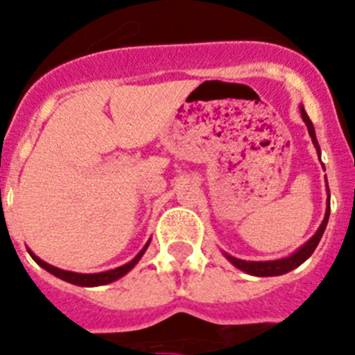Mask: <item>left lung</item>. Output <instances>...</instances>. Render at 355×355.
I'll use <instances>...</instances> for the list:
<instances>
[{
  "mask_svg": "<svg viewBox=\"0 0 355 355\" xmlns=\"http://www.w3.org/2000/svg\"><path fill=\"white\" fill-rule=\"evenodd\" d=\"M301 116H302V120H304L306 127H308V132H309V136H311L313 145H315V148H317L318 157H320V146H318L317 136H315V127H313L311 120H309V116L306 114L304 107L302 106H301ZM329 212H331V203H329V187H327V209H325V217H324V221H322L320 228L317 230V233H315V235H313V237L309 239L304 245H301V248L297 249L293 254H290V257L281 258V260H270V261H245V260H239V258H235V257H230V254H226V253H225V257L228 258V260L232 261L235 267H237V269L244 270V272L251 274V276L267 277V276H281V274L290 272V270H293L301 263H304V261L311 257L313 251L317 249L318 242H320L322 235H324V232H325V226H327Z\"/></svg>",
  "mask_w": 355,
  "mask_h": 355,
  "instance_id": "8db88e82",
  "label": "left lung"
}]
</instances>
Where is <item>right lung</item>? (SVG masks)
I'll return each instance as SVG.
<instances>
[{"label":"right lung","mask_w":355,"mask_h":355,"mask_svg":"<svg viewBox=\"0 0 355 355\" xmlns=\"http://www.w3.org/2000/svg\"><path fill=\"white\" fill-rule=\"evenodd\" d=\"M148 244H150V241L146 242L145 248H143L141 251H139V253L129 261V263L122 265V267H116V269H113V270H106V272H97V274H79V272H70V270H62V269H58V267H53V265H49V263H46L44 260H40L37 254L31 253L30 249H28V253H30V257L33 258V260L37 261V263L40 265L42 269H46L47 272H51L53 276L60 277V279L67 281V283H72V285H78V286H101V285H107V283H113V281H116V279H120L122 276H125V274L132 269L134 265L141 260L143 253L146 251Z\"/></svg>","instance_id":"obj_1"}]
</instances>
